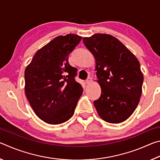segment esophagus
<instances>
[{
    "instance_id": "34e87169",
    "label": "esophagus",
    "mask_w": 160,
    "mask_h": 160,
    "mask_svg": "<svg viewBox=\"0 0 160 160\" xmlns=\"http://www.w3.org/2000/svg\"><path fill=\"white\" fill-rule=\"evenodd\" d=\"M91 82H92V78H90V77L88 78V79L85 80V82H86V84H88H88H90Z\"/></svg>"
}]
</instances>
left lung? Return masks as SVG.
Masks as SVG:
<instances>
[{
	"mask_svg": "<svg viewBox=\"0 0 160 160\" xmlns=\"http://www.w3.org/2000/svg\"><path fill=\"white\" fill-rule=\"evenodd\" d=\"M83 43L96 61L101 95L94 101L103 120L118 123L134 112L142 94L143 75L137 58L118 39L110 34L84 37Z\"/></svg>",
	"mask_w": 160,
	"mask_h": 160,
	"instance_id": "1",
	"label": "left lung"
}]
</instances>
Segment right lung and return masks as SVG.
<instances>
[{"label": "right lung", "mask_w": 160, "mask_h": 160, "mask_svg": "<svg viewBox=\"0 0 160 160\" xmlns=\"http://www.w3.org/2000/svg\"><path fill=\"white\" fill-rule=\"evenodd\" d=\"M82 37L58 36L37 51L25 71V90L34 113L48 124H60L73 115L83 89L68 56Z\"/></svg>", "instance_id": "right-lung-1"}]
</instances>
